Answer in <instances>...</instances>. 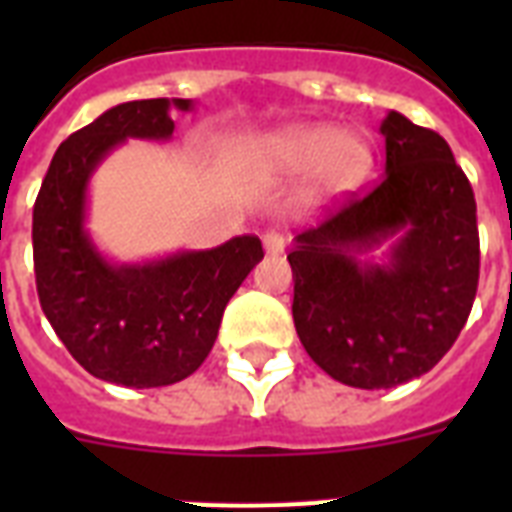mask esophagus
I'll return each instance as SVG.
<instances>
[{"mask_svg":"<svg viewBox=\"0 0 512 512\" xmlns=\"http://www.w3.org/2000/svg\"><path fill=\"white\" fill-rule=\"evenodd\" d=\"M263 247L268 255H281V252L287 249V239H284L279 231H268L263 233Z\"/></svg>","mask_w":512,"mask_h":512,"instance_id":"1","label":"esophagus"}]
</instances>
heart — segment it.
Segmentation results:
<instances>
[{"instance_id": "b5f03b06", "label": "heart", "mask_w": 512, "mask_h": 512, "mask_svg": "<svg viewBox=\"0 0 512 512\" xmlns=\"http://www.w3.org/2000/svg\"><path fill=\"white\" fill-rule=\"evenodd\" d=\"M247 162L271 180L303 177L308 201L342 199L372 170V146L364 132L332 124L297 122L249 140Z\"/></svg>"}]
</instances>
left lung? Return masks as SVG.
Segmentation results:
<instances>
[{
  "label": "left lung",
  "instance_id": "1",
  "mask_svg": "<svg viewBox=\"0 0 512 512\" xmlns=\"http://www.w3.org/2000/svg\"><path fill=\"white\" fill-rule=\"evenodd\" d=\"M380 135V183L295 236L287 255L303 348L364 390L404 385L444 358L476 300L481 257L473 188L449 143L398 111Z\"/></svg>",
  "mask_w": 512,
  "mask_h": 512
}]
</instances>
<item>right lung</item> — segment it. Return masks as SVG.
I'll return each instance as SVG.
<instances>
[{"mask_svg":"<svg viewBox=\"0 0 512 512\" xmlns=\"http://www.w3.org/2000/svg\"><path fill=\"white\" fill-rule=\"evenodd\" d=\"M193 100H130L60 143L34 204L36 292L68 353L98 380L162 388L204 364L223 311L263 260L257 236L116 263L87 231L90 180L127 140H172Z\"/></svg>","mask_w":512,"mask_h":512,"instance_id":"right-lung-1","label":"right lung"}]
</instances>
